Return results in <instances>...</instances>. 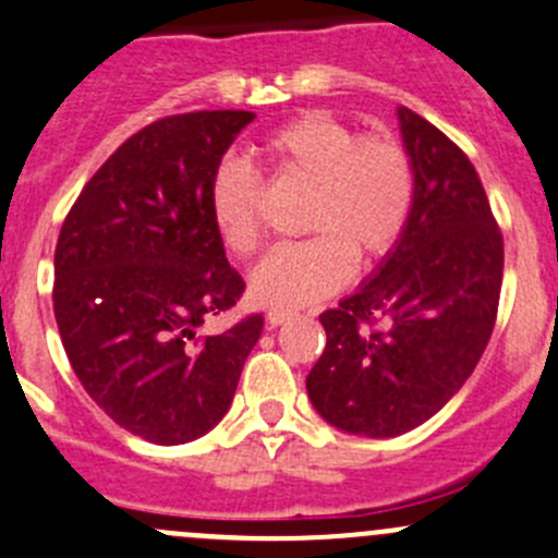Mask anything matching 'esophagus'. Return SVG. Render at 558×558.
Wrapping results in <instances>:
<instances>
[{
    "label": "esophagus",
    "instance_id": "esophagus-1",
    "mask_svg": "<svg viewBox=\"0 0 558 558\" xmlns=\"http://www.w3.org/2000/svg\"><path fill=\"white\" fill-rule=\"evenodd\" d=\"M294 316H296V311H291V307H269L267 324L269 327H280V324L291 322Z\"/></svg>",
    "mask_w": 558,
    "mask_h": 558
}]
</instances>
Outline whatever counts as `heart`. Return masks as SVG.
<instances>
[{
  "label": "heart",
  "instance_id": "obj_1",
  "mask_svg": "<svg viewBox=\"0 0 558 558\" xmlns=\"http://www.w3.org/2000/svg\"><path fill=\"white\" fill-rule=\"evenodd\" d=\"M275 180L311 185L305 242L275 247L251 275L258 302L300 307L332 294L360 264L387 256L409 226L416 196L414 163L389 135H356L327 111H305L269 130L256 149ZM209 215L236 256L262 245L258 182L242 160L218 166Z\"/></svg>",
  "mask_w": 558,
  "mask_h": 558
}]
</instances>
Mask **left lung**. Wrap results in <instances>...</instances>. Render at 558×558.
Returning <instances> with one entry per match:
<instances>
[{
  "instance_id": "left-lung-1",
  "label": "left lung",
  "mask_w": 558,
  "mask_h": 558,
  "mask_svg": "<svg viewBox=\"0 0 558 558\" xmlns=\"http://www.w3.org/2000/svg\"><path fill=\"white\" fill-rule=\"evenodd\" d=\"M414 163L409 226L371 278L318 316L327 345L307 398L335 428L392 439L466 384L488 345L505 242L472 160L439 128L398 108Z\"/></svg>"
}]
</instances>
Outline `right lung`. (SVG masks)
Wrapping results in <instances>:
<instances>
[{"label": "right lung", "instance_id": "right-lung-1", "mask_svg": "<svg viewBox=\"0 0 558 558\" xmlns=\"http://www.w3.org/2000/svg\"><path fill=\"white\" fill-rule=\"evenodd\" d=\"M253 119L193 111L147 124L86 182L59 231L64 354L113 423L153 445H185L223 420L264 329L253 313L196 335L245 291L209 215V185Z\"/></svg>", "mask_w": 558, "mask_h": 558}]
</instances>
